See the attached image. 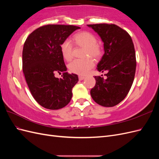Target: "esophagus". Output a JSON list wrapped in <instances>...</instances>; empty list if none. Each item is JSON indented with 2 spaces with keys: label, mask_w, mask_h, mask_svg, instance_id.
Masks as SVG:
<instances>
[{
  "label": "esophagus",
  "mask_w": 159,
  "mask_h": 159,
  "mask_svg": "<svg viewBox=\"0 0 159 159\" xmlns=\"http://www.w3.org/2000/svg\"><path fill=\"white\" fill-rule=\"evenodd\" d=\"M85 79V77H84V76H79V80H84Z\"/></svg>",
  "instance_id": "esophagus-1"
}]
</instances>
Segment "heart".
I'll list each match as a JSON object with an SVG mask.
<instances>
[{
  "label": "heart",
  "mask_w": 159,
  "mask_h": 159,
  "mask_svg": "<svg viewBox=\"0 0 159 159\" xmlns=\"http://www.w3.org/2000/svg\"><path fill=\"white\" fill-rule=\"evenodd\" d=\"M73 41L75 44L84 48L83 56H90L93 58H99L102 56V50L100 45L97 43V38L89 32L83 31L75 34L73 36ZM60 51L62 57L70 61L72 57L73 46L71 42L66 40L60 44ZM94 62L90 57H86L83 59H75L69 64L70 70L78 75H85L93 68Z\"/></svg>",
  "instance_id": "heart-1"
}]
</instances>
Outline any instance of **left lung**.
Masks as SVG:
<instances>
[{"mask_svg":"<svg viewBox=\"0 0 159 159\" xmlns=\"http://www.w3.org/2000/svg\"><path fill=\"white\" fill-rule=\"evenodd\" d=\"M103 42L104 54L98 64L99 71H107L106 79L95 76L91 98L103 107H113L125 98L136 71L135 51L129 34L115 25H89Z\"/></svg>","mask_w":159,"mask_h":159,"instance_id":"left-lung-1","label":"left lung"}]
</instances>
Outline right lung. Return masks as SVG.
<instances>
[{"label": "right lung", "mask_w": 159, "mask_h": 159, "mask_svg": "<svg viewBox=\"0 0 159 159\" xmlns=\"http://www.w3.org/2000/svg\"><path fill=\"white\" fill-rule=\"evenodd\" d=\"M80 27L48 25L33 31L25 42L22 70L33 98L46 109L56 110L68 105L78 76L67 71L60 51L61 43ZM56 73L63 74L56 78Z\"/></svg>", "instance_id": "add662e5"}]
</instances>
